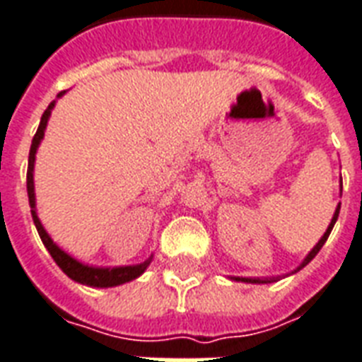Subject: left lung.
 Listing matches in <instances>:
<instances>
[{"label": "left lung", "mask_w": 362, "mask_h": 362, "mask_svg": "<svg viewBox=\"0 0 362 362\" xmlns=\"http://www.w3.org/2000/svg\"><path fill=\"white\" fill-rule=\"evenodd\" d=\"M339 207H341V203H339L338 209H336V213H334V216H332L330 224H328V228H326V232H324V235H322V238H320V240H318L317 245H315V247L310 249V253H309V255H307V257H305L303 263H301V264H299V267H297V270H301V269H303V267H307V264H309L310 261H313V259L317 257L318 251L322 249V245H324V243H326V240H328V235H330L332 228H334V224H336V221H338ZM297 270H296V272H297ZM234 280H238V282H247V284H269V282H276L278 278H234Z\"/></svg>", "instance_id": "8db88e82"}]
</instances>
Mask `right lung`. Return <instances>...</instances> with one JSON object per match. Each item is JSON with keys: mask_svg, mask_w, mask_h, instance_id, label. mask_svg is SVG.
I'll return each instance as SVG.
<instances>
[{"mask_svg": "<svg viewBox=\"0 0 362 362\" xmlns=\"http://www.w3.org/2000/svg\"><path fill=\"white\" fill-rule=\"evenodd\" d=\"M65 92H61L57 98H61ZM55 107V101L49 103V107L45 109L44 115H42V120H40V127L32 138L30 153H28V173H26V192H28V203H30L32 209V221L36 224V230H38L40 238L44 242L45 249L49 251V255L53 257V261L57 263V267L66 276L74 280V282L84 284V286H92V288H113V286H120V284H127L130 280H136L146 272V269L151 263L153 257H149L147 261L140 264H130V267H90V264H84L76 261L74 257H71L69 253H65L63 249L59 247L57 243L53 242L49 234L45 232V228L42 226V222L38 218V213H36V194H34V160H36V151H38V146L42 138H44L45 127H47V120H49V115H52V109Z\"/></svg>", "mask_w": 362, "mask_h": 362, "instance_id": "obj_1", "label": "right lung"}]
</instances>
